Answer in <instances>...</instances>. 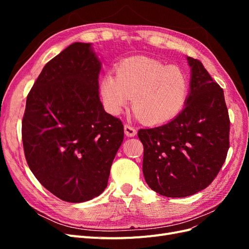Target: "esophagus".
I'll return each instance as SVG.
<instances>
[{"label": "esophagus", "instance_id": "1", "mask_svg": "<svg viewBox=\"0 0 249 249\" xmlns=\"http://www.w3.org/2000/svg\"><path fill=\"white\" fill-rule=\"evenodd\" d=\"M124 134L126 135L127 137H134V136H136L137 131L132 125L124 124Z\"/></svg>", "mask_w": 249, "mask_h": 249}]
</instances>
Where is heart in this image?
Listing matches in <instances>:
<instances>
[{
  "mask_svg": "<svg viewBox=\"0 0 249 249\" xmlns=\"http://www.w3.org/2000/svg\"><path fill=\"white\" fill-rule=\"evenodd\" d=\"M116 77L104 74L100 89L105 107L118 115L129 104L141 123L169 122L182 111L189 95V80L183 70L146 56H133L115 67Z\"/></svg>",
  "mask_w": 249,
  "mask_h": 249,
  "instance_id": "b5f03b06",
  "label": "heart"
}]
</instances>
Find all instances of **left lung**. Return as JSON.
Listing matches in <instances>:
<instances>
[{"label":"left lung","mask_w":249,"mask_h":249,"mask_svg":"<svg viewBox=\"0 0 249 249\" xmlns=\"http://www.w3.org/2000/svg\"><path fill=\"white\" fill-rule=\"evenodd\" d=\"M191 69L185 107L169 123L141 129L142 171L150 189L185 197L207 188L219 172L230 147V117L222 88L202 63L187 57Z\"/></svg>","instance_id":"obj_1"}]
</instances>
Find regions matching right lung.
I'll use <instances>...</instances> for the list:
<instances>
[{
    "mask_svg": "<svg viewBox=\"0 0 249 249\" xmlns=\"http://www.w3.org/2000/svg\"><path fill=\"white\" fill-rule=\"evenodd\" d=\"M101 69L92 44L74 42L44 65L27 96L21 124L27 163L64 201L103 193L124 140L123 123L100 100Z\"/></svg>",
    "mask_w": 249,
    "mask_h": 249,
    "instance_id": "right-lung-1",
    "label": "right lung"
}]
</instances>
